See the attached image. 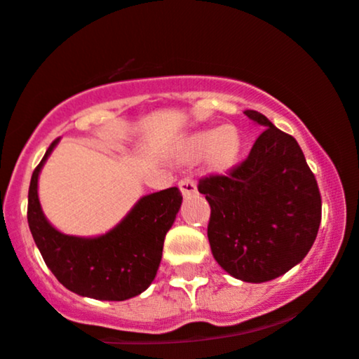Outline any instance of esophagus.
<instances>
[{"instance_id": "esophagus-1", "label": "esophagus", "mask_w": 359, "mask_h": 359, "mask_svg": "<svg viewBox=\"0 0 359 359\" xmlns=\"http://www.w3.org/2000/svg\"><path fill=\"white\" fill-rule=\"evenodd\" d=\"M180 190H181V193H183L184 198H187V196L195 195V193H196V183L190 178L181 180L180 181Z\"/></svg>"}]
</instances>
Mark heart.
Returning <instances> with one entry per match:
<instances>
[{
    "label": "heart",
    "instance_id": "heart-1",
    "mask_svg": "<svg viewBox=\"0 0 359 359\" xmlns=\"http://www.w3.org/2000/svg\"><path fill=\"white\" fill-rule=\"evenodd\" d=\"M241 137L233 127H217L193 134L184 142L181 158L198 161L207 156L208 164L217 171H225L241 154Z\"/></svg>",
    "mask_w": 359,
    "mask_h": 359
}]
</instances>
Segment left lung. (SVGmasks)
<instances>
[{"label": "left lung", "mask_w": 359, "mask_h": 359, "mask_svg": "<svg viewBox=\"0 0 359 359\" xmlns=\"http://www.w3.org/2000/svg\"><path fill=\"white\" fill-rule=\"evenodd\" d=\"M245 115L266 127L248 159L227 175L201 178L210 203L208 243L217 263L248 283H264L300 263L319 232V187L292 135L263 114Z\"/></svg>", "instance_id": "8db88e82"}]
</instances>
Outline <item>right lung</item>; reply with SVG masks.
<instances>
[{"instance_id":"1","label":"right lung","mask_w":359,"mask_h":359,"mask_svg":"<svg viewBox=\"0 0 359 359\" xmlns=\"http://www.w3.org/2000/svg\"><path fill=\"white\" fill-rule=\"evenodd\" d=\"M57 142L55 139L47 149L28 188V227L47 268L64 287L81 297L122 302L140 295L156 278L164 237L183 196L176 187L151 193L107 233L67 236L47 220L39 201V175Z\"/></svg>"}]
</instances>
